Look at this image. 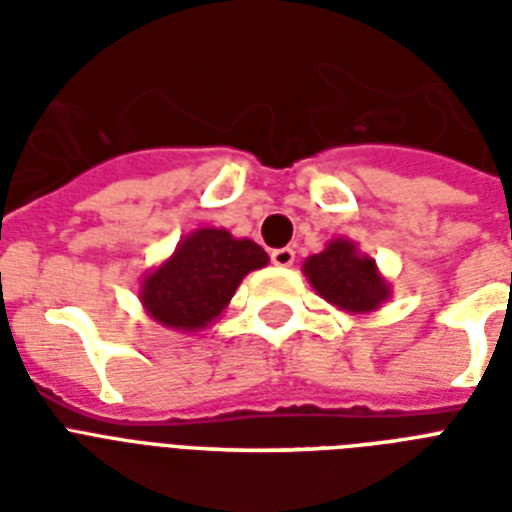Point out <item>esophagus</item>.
Here are the masks:
<instances>
[{"instance_id":"obj_1","label":"esophagus","mask_w":512,"mask_h":512,"mask_svg":"<svg viewBox=\"0 0 512 512\" xmlns=\"http://www.w3.org/2000/svg\"><path fill=\"white\" fill-rule=\"evenodd\" d=\"M271 260H273V265H279V268H289V265L295 263V249H289V247L273 249Z\"/></svg>"}]
</instances>
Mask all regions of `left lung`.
<instances>
[{"label":"left lung","mask_w":512,"mask_h":512,"mask_svg":"<svg viewBox=\"0 0 512 512\" xmlns=\"http://www.w3.org/2000/svg\"><path fill=\"white\" fill-rule=\"evenodd\" d=\"M311 287L327 303L348 313H372L390 297L388 281L382 279L369 255H361L350 239H332L324 252L303 263Z\"/></svg>","instance_id":"obj_1"}]
</instances>
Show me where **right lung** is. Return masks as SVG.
I'll return each instance as SVG.
<instances>
[{"label":"right lung","instance_id":"right-lung-1","mask_svg":"<svg viewBox=\"0 0 512 512\" xmlns=\"http://www.w3.org/2000/svg\"><path fill=\"white\" fill-rule=\"evenodd\" d=\"M263 265L268 255L255 241L233 239L225 228H196L143 279L140 303L162 327L199 332L231 303L241 279Z\"/></svg>","mask_w":512,"mask_h":512}]
</instances>
